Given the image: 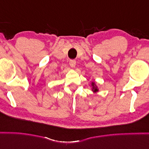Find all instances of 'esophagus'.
<instances>
[{
	"label": "esophagus",
	"instance_id": "1",
	"mask_svg": "<svg viewBox=\"0 0 149 149\" xmlns=\"http://www.w3.org/2000/svg\"><path fill=\"white\" fill-rule=\"evenodd\" d=\"M69 64H70V66H71V67L74 68L75 66H76V60H74V59H71V60H70Z\"/></svg>",
	"mask_w": 149,
	"mask_h": 149
}]
</instances>
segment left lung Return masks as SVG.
Wrapping results in <instances>:
<instances>
[{"mask_svg": "<svg viewBox=\"0 0 149 149\" xmlns=\"http://www.w3.org/2000/svg\"><path fill=\"white\" fill-rule=\"evenodd\" d=\"M92 90L94 92H98V88H97V86L96 85H95V82H92Z\"/></svg>", "mask_w": 149, "mask_h": 149, "instance_id": "1", "label": "left lung"}]
</instances>
